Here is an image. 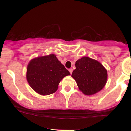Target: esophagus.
<instances>
[{
    "label": "esophagus",
    "instance_id": "obj_1",
    "mask_svg": "<svg viewBox=\"0 0 131 131\" xmlns=\"http://www.w3.org/2000/svg\"><path fill=\"white\" fill-rule=\"evenodd\" d=\"M68 70H69V72H70V74L72 73V72H73V69H72V68H70Z\"/></svg>",
    "mask_w": 131,
    "mask_h": 131
}]
</instances>
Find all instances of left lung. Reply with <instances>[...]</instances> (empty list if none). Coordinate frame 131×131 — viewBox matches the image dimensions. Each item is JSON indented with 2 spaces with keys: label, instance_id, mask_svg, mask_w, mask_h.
I'll use <instances>...</instances> for the list:
<instances>
[{
  "label": "left lung",
  "instance_id": "1",
  "mask_svg": "<svg viewBox=\"0 0 131 131\" xmlns=\"http://www.w3.org/2000/svg\"><path fill=\"white\" fill-rule=\"evenodd\" d=\"M76 69L72 72L79 90L90 96L97 93L105 86L108 79L106 68L97 60L89 57L81 58L75 62Z\"/></svg>",
  "mask_w": 131,
  "mask_h": 131
}]
</instances>
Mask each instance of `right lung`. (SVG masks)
Listing matches in <instances>:
<instances>
[{"instance_id":"right-lung-1","label":"right lung","mask_w":131,"mask_h":131,"mask_svg":"<svg viewBox=\"0 0 131 131\" xmlns=\"http://www.w3.org/2000/svg\"><path fill=\"white\" fill-rule=\"evenodd\" d=\"M70 75L54 54L38 56L30 61L26 69V80L37 93L42 96L56 92L61 80Z\"/></svg>"}]
</instances>
